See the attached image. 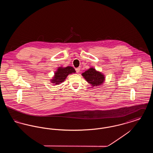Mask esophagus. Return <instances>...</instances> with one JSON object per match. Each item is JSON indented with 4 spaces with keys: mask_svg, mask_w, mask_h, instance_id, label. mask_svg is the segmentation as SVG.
Segmentation results:
<instances>
[{
    "mask_svg": "<svg viewBox=\"0 0 153 153\" xmlns=\"http://www.w3.org/2000/svg\"><path fill=\"white\" fill-rule=\"evenodd\" d=\"M80 68H76V71L77 73H79L80 72Z\"/></svg>",
    "mask_w": 153,
    "mask_h": 153,
    "instance_id": "obj_1",
    "label": "esophagus"
}]
</instances>
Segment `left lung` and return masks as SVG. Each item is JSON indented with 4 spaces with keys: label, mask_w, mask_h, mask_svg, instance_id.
<instances>
[{
    "label": "left lung",
    "mask_w": 153,
    "mask_h": 153,
    "mask_svg": "<svg viewBox=\"0 0 153 153\" xmlns=\"http://www.w3.org/2000/svg\"><path fill=\"white\" fill-rule=\"evenodd\" d=\"M82 76L89 84L93 87H97L102 85L104 81L105 77L102 73L96 71L95 69L91 68L82 73Z\"/></svg>",
    "instance_id": "1"
}]
</instances>
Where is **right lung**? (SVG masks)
I'll return each mask as SVG.
<instances>
[{"instance_id":"obj_1","label":"right lung","mask_w":153,"mask_h":153,"mask_svg":"<svg viewBox=\"0 0 153 153\" xmlns=\"http://www.w3.org/2000/svg\"><path fill=\"white\" fill-rule=\"evenodd\" d=\"M75 72L74 69L72 66H67L65 68L59 67L56 72H55L54 77L51 80V82L54 84V85L59 84L64 81L69 74Z\"/></svg>"}]
</instances>
